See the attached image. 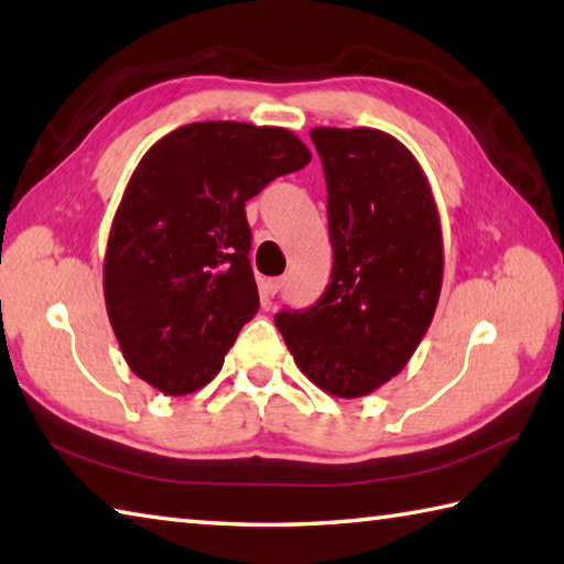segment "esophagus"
<instances>
[{
  "label": "esophagus",
  "instance_id": "esophagus-1",
  "mask_svg": "<svg viewBox=\"0 0 564 564\" xmlns=\"http://www.w3.org/2000/svg\"><path fill=\"white\" fill-rule=\"evenodd\" d=\"M261 285H263V293L273 297L275 293H279V291L283 289V279H267Z\"/></svg>",
  "mask_w": 564,
  "mask_h": 564
}]
</instances>
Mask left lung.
<instances>
[{"mask_svg": "<svg viewBox=\"0 0 564 564\" xmlns=\"http://www.w3.org/2000/svg\"><path fill=\"white\" fill-rule=\"evenodd\" d=\"M333 275L305 311L275 313L295 364L319 389L359 399L391 381L433 323L443 229L425 173L379 129L317 127Z\"/></svg>", "mask_w": 564, "mask_h": 564, "instance_id": "8db88e82", "label": "left lung"}]
</instances>
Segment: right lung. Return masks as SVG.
I'll return each mask as SVG.
<instances>
[{
    "instance_id": "add662e5",
    "label": "right lung",
    "mask_w": 564,
    "mask_h": 564,
    "mask_svg": "<svg viewBox=\"0 0 564 564\" xmlns=\"http://www.w3.org/2000/svg\"><path fill=\"white\" fill-rule=\"evenodd\" d=\"M307 163L289 129L245 121H195L147 151L105 257L107 315L139 379L185 395L217 377L259 311L245 205Z\"/></svg>"
}]
</instances>
